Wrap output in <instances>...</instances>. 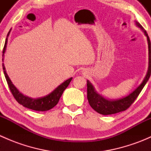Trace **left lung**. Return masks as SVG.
Returning a JSON list of instances; mask_svg holds the SVG:
<instances>
[{"mask_svg":"<svg viewBox=\"0 0 151 151\" xmlns=\"http://www.w3.org/2000/svg\"><path fill=\"white\" fill-rule=\"evenodd\" d=\"M137 26L139 27L144 32L145 35L147 37V44H148V56H149V62H148V69H147V74L143 80L142 83H141L134 91L131 93L129 95L124 98L116 100H109L107 99H105L102 96L99 95L96 91H95V88L93 86V85L90 83L88 80H87V98H88V102L91 105V107L96 111L98 113L101 115H112V114L118 113V112H122L127 109L129 106L132 105V103L134 101V100L137 98L139 94L145 85L147 80L150 78L151 74V45L150 41L149 39V36L147 35L146 30L143 28L140 24L138 22H136Z\"/></svg>","mask_w":151,"mask_h":151,"instance_id":"1","label":"left lung"}]
</instances>
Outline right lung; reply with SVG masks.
<instances>
[{"mask_svg": "<svg viewBox=\"0 0 151 151\" xmlns=\"http://www.w3.org/2000/svg\"><path fill=\"white\" fill-rule=\"evenodd\" d=\"M9 34V32L8 35H7V37H8ZM7 39L8 38H6V39L5 45H4V50H3V57L4 56V53L6 52V48ZM3 60H4V58H3ZM3 69H4V75H5L6 80L7 83H8L9 88H10L11 92H12V95L14 97L16 101L19 104H22V106H25V107H27L28 109L36 111H47L54 107L58 103L59 99H60V96L63 94V91L68 87L70 82L72 80V77L68 79L66 81L63 82L62 84L58 86L52 92L50 93L48 95L45 96L41 97V98L33 99L26 96H24L23 94L21 93L18 91L17 88L13 85V83H12L9 77L8 74H7L6 71L4 63H3Z\"/></svg>", "mask_w": 151, "mask_h": 151, "instance_id": "1", "label": "right lung"}]
</instances>
